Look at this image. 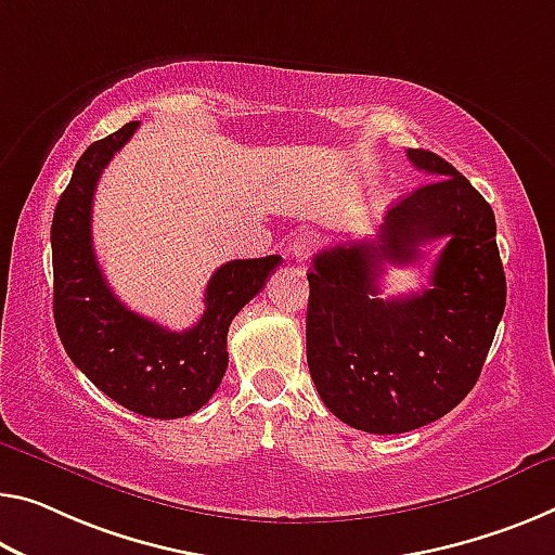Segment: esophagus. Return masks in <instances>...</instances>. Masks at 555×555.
Here are the masks:
<instances>
[{
	"instance_id": "1",
	"label": "esophagus",
	"mask_w": 555,
	"mask_h": 555,
	"mask_svg": "<svg viewBox=\"0 0 555 555\" xmlns=\"http://www.w3.org/2000/svg\"><path fill=\"white\" fill-rule=\"evenodd\" d=\"M312 248H314V237H312L310 233L297 235L295 243H293V258H295L297 262H305L307 255L312 253Z\"/></svg>"
}]
</instances>
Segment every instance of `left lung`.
Returning <instances> with one entry per match:
<instances>
[{
  "mask_svg": "<svg viewBox=\"0 0 555 555\" xmlns=\"http://www.w3.org/2000/svg\"><path fill=\"white\" fill-rule=\"evenodd\" d=\"M437 176L387 212L377 237L314 255L307 364L337 420L370 434L420 429L474 389L506 307L496 218L483 195L437 153L409 149ZM448 237L430 287L382 301L385 264H413Z\"/></svg>",
  "mask_w": 555,
  "mask_h": 555,
  "instance_id": "1",
  "label": "left lung"
}]
</instances>
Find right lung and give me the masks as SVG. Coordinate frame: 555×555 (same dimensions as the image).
<instances>
[{"mask_svg":"<svg viewBox=\"0 0 555 555\" xmlns=\"http://www.w3.org/2000/svg\"><path fill=\"white\" fill-rule=\"evenodd\" d=\"M139 121L106 135L76 160L51 220L54 322L72 362L106 397L151 420H181L208 404L228 366V327L266 287L283 258L230 260L212 272L206 310L191 330L170 332L131 312L108 287L91 243L93 191Z\"/></svg>","mask_w":555,"mask_h":555,"instance_id":"1","label":"right lung"}]
</instances>
